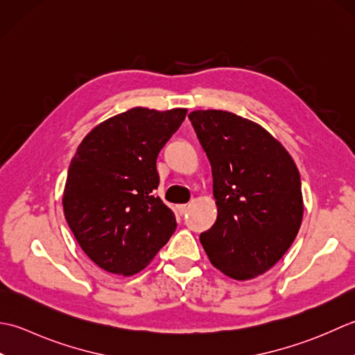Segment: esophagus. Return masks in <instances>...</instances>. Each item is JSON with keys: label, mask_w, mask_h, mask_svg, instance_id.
Instances as JSON below:
<instances>
[{"label": "esophagus", "mask_w": 355, "mask_h": 355, "mask_svg": "<svg viewBox=\"0 0 355 355\" xmlns=\"http://www.w3.org/2000/svg\"><path fill=\"white\" fill-rule=\"evenodd\" d=\"M176 209H178V213L182 216V214H185L187 213V209H188V205H178L176 207Z\"/></svg>", "instance_id": "34e87169"}]
</instances>
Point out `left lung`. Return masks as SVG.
I'll return each instance as SVG.
<instances>
[{"mask_svg": "<svg viewBox=\"0 0 355 355\" xmlns=\"http://www.w3.org/2000/svg\"><path fill=\"white\" fill-rule=\"evenodd\" d=\"M213 173L218 219L200 234L211 263L247 280L276 265L299 233L303 199L288 151L256 122L222 110L188 114Z\"/></svg>", "mask_w": 355, "mask_h": 355, "instance_id": "obj_1", "label": "left lung"}]
</instances>
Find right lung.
I'll use <instances>...</instances> for the list:
<instances>
[{
	"mask_svg": "<svg viewBox=\"0 0 355 355\" xmlns=\"http://www.w3.org/2000/svg\"><path fill=\"white\" fill-rule=\"evenodd\" d=\"M185 114V108L136 107L104 121L79 144L64 188V216L99 268L132 276L175 233V214L153 193L156 159Z\"/></svg>",
	"mask_w": 355,
	"mask_h": 355,
	"instance_id": "obj_1",
	"label": "right lung"
}]
</instances>
